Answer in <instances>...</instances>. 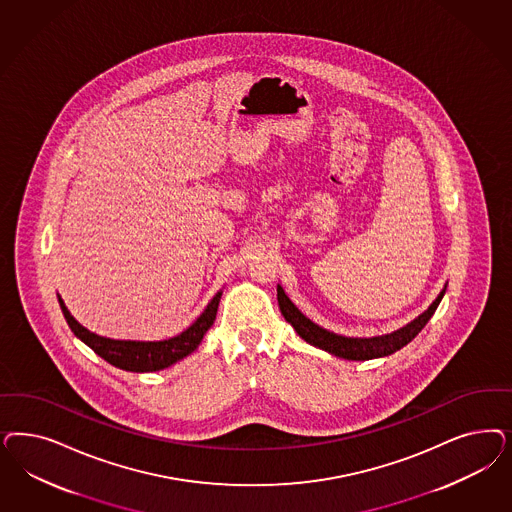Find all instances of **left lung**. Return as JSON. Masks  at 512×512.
<instances>
[{"label":"left lung","mask_w":512,"mask_h":512,"mask_svg":"<svg viewBox=\"0 0 512 512\" xmlns=\"http://www.w3.org/2000/svg\"><path fill=\"white\" fill-rule=\"evenodd\" d=\"M445 290L429 305L426 313L414 318L413 322L407 324L405 328L394 331L390 335H380V337H371V339L343 337V335H335L331 331L316 326L307 316H303L297 311L296 305L284 294L281 286H277V299H279V307H281V313L286 318V322H290L294 326V330L299 333V337L305 339L307 343H311L313 347L322 348V350L335 354L339 358H345V360H373V358L390 356L399 348L409 345L414 337L422 331V328L428 324L429 318L433 316L435 309L439 307L441 299L445 296Z\"/></svg>","instance_id":"8db88e82"}]
</instances>
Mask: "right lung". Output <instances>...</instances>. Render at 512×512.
<instances>
[{"label":"right lung","instance_id":"right-lung-1","mask_svg":"<svg viewBox=\"0 0 512 512\" xmlns=\"http://www.w3.org/2000/svg\"><path fill=\"white\" fill-rule=\"evenodd\" d=\"M220 296H222V292H218L211 299V303L207 305V309L201 313L198 320L188 330L182 331L181 335H177L173 339L149 341V343H145V341H115V339L101 337L98 333H92L69 314L64 301L60 297H58V301H60L62 313L66 316L71 331L83 341L84 345H88L98 356H101L105 362L120 367L124 371L149 373V371H160L164 367L179 362L184 356L192 354L198 348L203 335L215 322Z\"/></svg>","mask_w":512,"mask_h":512}]
</instances>
